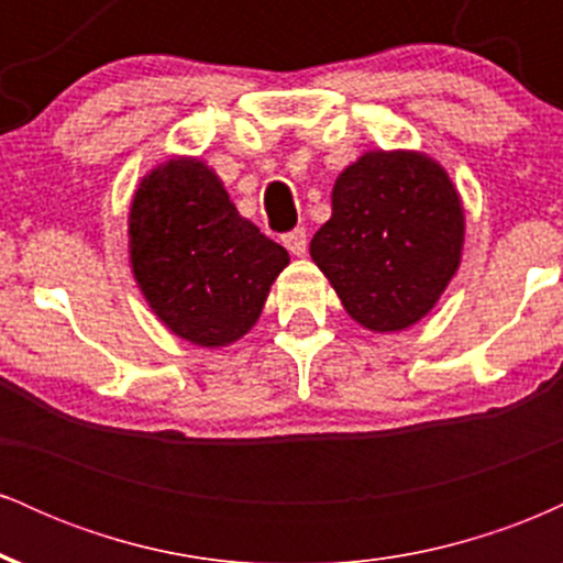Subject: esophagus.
<instances>
[{
    "label": "esophagus",
    "instance_id": "esophagus-1",
    "mask_svg": "<svg viewBox=\"0 0 563 563\" xmlns=\"http://www.w3.org/2000/svg\"><path fill=\"white\" fill-rule=\"evenodd\" d=\"M283 245H286L294 256H303L307 254V230L296 228L286 232V235H283Z\"/></svg>",
    "mask_w": 563,
    "mask_h": 563
}]
</instances>
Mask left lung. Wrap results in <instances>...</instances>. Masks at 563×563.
<instances>
[{
  "label": "left lung",
  "mask_w": 563,
  "mask_h": 563,
  "mask_svg": "<svg viewBox=\"0 0 563 563\" xmlns=\"http://www.w3.org/2000/svg\"><path fill=\"white\" fill-rule=\"evenodd\" d=\"M312 262L367 331L416 325L461 267L466 214L450 174L418 151H367L331 192Z\"/></svg>",
  "instance_id": "left-lung-1"
}]
</instances>
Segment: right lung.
Returning <instances> with one entry per match:
<instances>
[{
  "label": "right lung",
  "mask_w": 563,
  "mask_h": 563,
  "mask_svg": "<svg viewBox=\"0 0 563 563\" xmlns=\"http://www.w3.org/2000/svg\"><path fill=\"white\" fill-rule=\"evenodd\" d=\"M129 262L145 301L174 335L219 349L256 325L290 260L238 214L206 161L174 156L134 190Z\"/></svg>",
  "instance_id": "add662e5"
}]
</instances>
